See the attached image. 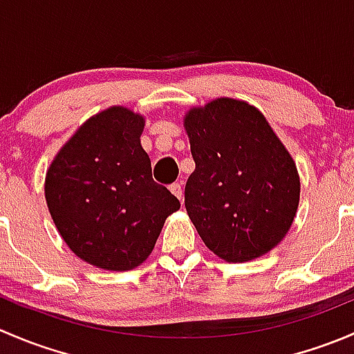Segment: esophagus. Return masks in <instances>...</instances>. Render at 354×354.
Here are the masks:
<instances>
[{
    "label": "esophagus",
    "mask_w": 354,
    "mask_h": 354,
    "mask_svg": "<svg viewBox=\"0 0 354 354\" xmlns=\"http://www.w3.org/2000/svg\"><path fill=\"white\" fill-rule=\"evenodd\" d=\"M169 190L180 202H183V187H181V183H173L169 187Z\"/></svg>",
    "instance_id": "obj_1"
}]
</instances>
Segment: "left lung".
Here are the masks:
<instances>
[{
    "label": "left lung",
    "instance_id": "1",
    "mask_svg": "<svg viewBox=\"0 0 354 354\" xmlns=\"http://www.w3.org/2000/svg\"><path fill=\"white\" fill-rule=\"evenodd\" d=\"M195 171L185 207L209 250L227 262L270 252L299 202L295 160L253 106L217 99L185 118Z\"/></svg>",
    "mask_w": 354,
    "mask_h": 354
}]
</instances>
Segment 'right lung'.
<instances>
[{
	"label": "right lung",
	"mask_w": 354,
	"mask_h": 354,
	"mask_svg": "<svg viewBox=\"0 0 354 354\" xmlns=\"http://www.w3.org/2000/svg\"><path fill=\"white\" fill-rule=\"evenodd\" d=\"M144 118L111 108L82 124L46 176V202L59 234L85 262L108 270L140 266L180 200L152 180L140 145Z\"/></svg>",
	"instance_id": "add662e5"
}]
</instances>
